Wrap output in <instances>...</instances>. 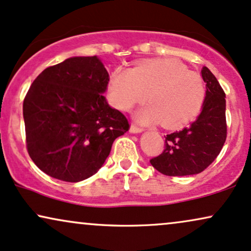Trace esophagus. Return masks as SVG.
Wrapping results in <instances>:
<instances>
[{"instance_id": "obj_1", "label": "esophagus", "mask_w": 251, "mask_h": 251, "mask_svg": "<svg viewBox=\"0 0 251 251\" xmlns=\"http://www.w3.org/2000/svg\"><path fill=\"white\" fill-rule=\"evenodd\" d=\"M141 131H143V128H141V126L136 125H131L130 132H132V134H137V132H141Z\"/></svg>"}]
</instances>
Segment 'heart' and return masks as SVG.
Returning a JSON list of instances; mask_svg holds the SVG:
<instances>
[{"label":"heart","instance_id":"obj_1","mask_svg":"<svg viewBox=\"0 0 251 251\" xmlns=\"http://www.w3.org/2000/svg\"><path fill=\"white\" fill-rule=\"evenodd\" d=\"M110 97L121 110H129L147 99L149 106L137 113L141 122H163L169 128L191 122L206 98L203 80L173 59L142 61L132 70L117 69L110 76Z\"/></svg>","mask_w":251,"mask_h":251}]
</instances>
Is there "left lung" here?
Returning a JSON list of instances; mask_svg holds the SVG:
<instances>
[{
	"label": "left lung",
	"instance_id": "left-lung-1",
	"mask_svg": "<svg viewBox=\"0 0 251 251\" xmlns=\"http://www.w3.org/2000/svg\"><path fill=\"white\" fill-rule=\"evenodd\" d=\"M206 98L200 115L187 128L165 137L164 150L150 159L157 171L170 177L202 172L214 162L227 138L226 94L206 66L201 70Z\"/></svg>",
	"mask_w": 251,
	"mask_h": 251
}]
</instances>
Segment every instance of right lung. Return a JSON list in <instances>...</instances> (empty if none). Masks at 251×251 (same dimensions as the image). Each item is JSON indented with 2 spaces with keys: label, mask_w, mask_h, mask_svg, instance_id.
Here are the masks:
<instances>
[{
  "label": "right lung",
  "mask_w": 251,
  "mask_h": 251,
  "mask_svg": "<svg viewBox=\"0 0 251 251\" xmlns=\"http://www.w3.org/2000/svg\"><path fill=\"white\" fill-rule=\"evenodd\" d=\"M109 74L94 57H73L48 67L23 101L26 149L39 170L63 181L98 172L114 141L130 128L102 93Z\"/></svg>",
  "instance_id": "obj_1"
}]
</instances>
